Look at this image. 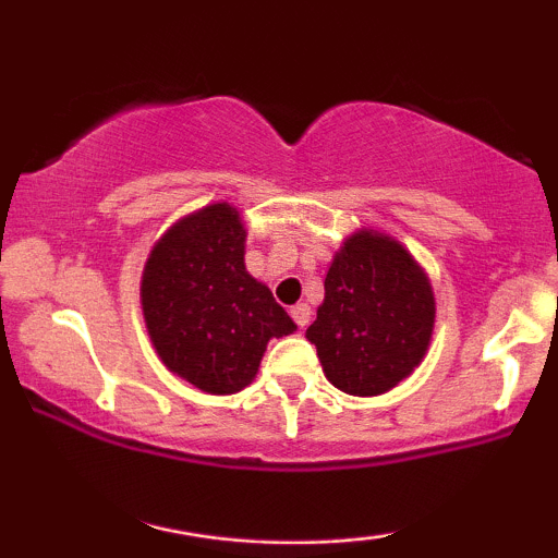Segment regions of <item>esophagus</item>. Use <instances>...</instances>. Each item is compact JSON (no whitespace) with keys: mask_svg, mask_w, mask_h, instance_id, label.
Here are the masks:
<instances>
[{"mask_svg":"<svg viewBox=\"0 0 558 558\" xmlns=\"http://www.w3.org/2000/svg\"><path fill=\"white\" fill-rule=\"evenodd\" d=\"M291 317H293V323H296L299 328L304 330L306 325H310V319H312L310 306H306V304H296V306H291Z\"/></svg>","mask_w":558,"mask_h":558,"instance_id":"1","label":"esophagus"}]
</instances>
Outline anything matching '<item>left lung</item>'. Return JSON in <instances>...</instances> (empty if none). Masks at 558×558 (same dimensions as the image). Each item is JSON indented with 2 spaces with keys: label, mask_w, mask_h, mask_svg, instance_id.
<instances>
[{
  "label": "left lung",
  "mask_w": 558,
  "mask_h": 558,
  "mask_svg": "<svg viewBox=\"0 0 558 558\" xmlns=\"http://www.w3.org/2000/svg\"><path fill=\"white\" fill-rule=\"evenodd\" d=\"M433 325V286L417 259L386 233L356 230L332 257L306 338L338 390L380 396L425 360Z\"/></svg>",
  "instance_id": "8db88e82"
}]
</instances>
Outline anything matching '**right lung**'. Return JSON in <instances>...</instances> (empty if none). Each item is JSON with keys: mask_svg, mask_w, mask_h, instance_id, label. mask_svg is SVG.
<instances>
[{"mask_svg": "<svg viewBox=\"0 0 558 558\" xmlns=\"http://www.w3.org/2000/svg\"><path fill=\"white\" fill-rule=\"evenodd\" d=\"M246 228L228 202L181 217L141 275V310L159 360L204 393H239L257 377L270 338L293 319L246 272Z\"/></svg>", "mask_w": 558, "mask_h": 558, "instance_id": "add662e5", "label": "right lung"}]
</instances>
